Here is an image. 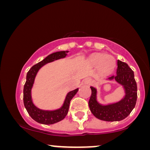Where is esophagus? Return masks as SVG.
Wrapping results in <instances>:
<instances>
[{
	"instance_id": "34e87169",
	"label": "esophagus",
	"mask_w": 150,
	"mask_h": 150,
	"mask_svg": "<svg viewBox=\"0 0 150 150\" xmlns=\"http://www.w3.org/2000/svg\"><path fill=\"white\" fill-rule=\"evenodd\" d=\"M92 79H90V78H86L85 80H84V84H85V85H87V86H89V85H92Z\"/></svg>"
}]
</instances>
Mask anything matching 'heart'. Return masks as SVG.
Segmentation results:
<instances>
[{
  "label": "heart",
  "instance_id": "b5f03b06",
  "mask_svg": "<svg viewBox=\"0 0 150 150\" xmlns=\"http://www.w3.org/2000/svg\"><path fill=\"white\" fill-rule=\"evenodd\" d=\"M89 63L92 66H98L100 73L102 75H109L114 70L116 66V61L112 56L104 53H94L89 59Z\"/></svg>",
  "mask_w": 150,
  "mask_h": 150
}]
</instances>
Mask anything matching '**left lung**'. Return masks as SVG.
Wrapping results in <instances>:
<instances>
[{
  "label": "left lung",
  "instance_id": "left-lung-1",
  "mask_svg": "<svg viewBox=\"0 0 150 150\" xmlns=\"http://www.w3.org/2000/svg\"><path fill=\"white\" fill-rule=\"evenodd\" d=\"M116 75L106 77V80L116 81L122 86L124 96L116 102L102 104L97 99V89L91 86L92 95L89 101L91 112L98 119L104 121H120L130 115L137 101V84L134 72L127 63L118 60Z\"/></svg>",
  "mask_w": 150,
  "mask_h": 150
}]
</instances>
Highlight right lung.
I'll list each match as a JSON object with an SVG mask.
<instances>
[{
    "label": "right lung",
    "mask_w": 150,
    "mask_h": 150,
    "mask_svg": "<svg viewBox=\"0 0 150 150\" xmlns=\"http://www.w3.org/2000/svg\"><path fill=\"white\" fill-rule=\"evenodd\" d=\"M68 51H61L49 55L37 64L30 68L26 77V82L23 89V101L25 107L32 119L37 123L44 125H51L64 119L69 110L70 103L74 96L78 92L79 88L70 91L67 94L63 104L60 108L55 110H43L34 105L32 97V90L35 78L39 70L44 65L57 60L65 58L68 56Z\"/></svg>",
    "instance_id": "right-lung-1"
}]
</instances>
